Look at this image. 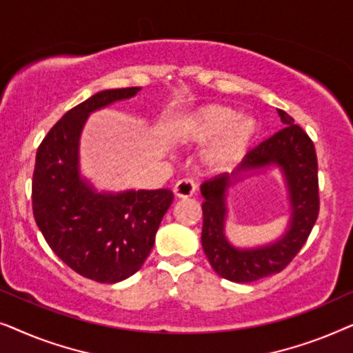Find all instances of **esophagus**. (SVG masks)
Segmentation results:
<instances>
[{
  "mask_svg": "<svg viewBox=\"0 0 353 353\" xmlns=\"http://www.w3.org/2000/svg\"><path fill=\"white\" fill-rule=\"evenodd\" d=\"M173 192L176 197H190L196 192V183L191 178H181L180 181L173 186Z\"/></svg>",
  "mask_w": 353,
  "mask_h": 353,
  "instance_id": "esophagus-1",
  "label": "esophagus"
}]
</instances>
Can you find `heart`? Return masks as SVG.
Segmentation results:
<instances>
[{
    "instance_id": "obj_1",
    "label": "heart",
    "mask_w": 353,
    "mask_h": 353,
    "mask_svg": "<svg viewBox=\"0 0 353 353\" xmlns=\"http://www.w3.org/2000/svg\"><path fill=\"white\" fill-rule=\"evenodd\" d=\"M257 134L254 119L243 117L228 105L210 104L197 109L183 120L178 128V137L185 144H209L207 162L216 168H226L239 162L245 156Z\"/></svg>"
}]
</instances>
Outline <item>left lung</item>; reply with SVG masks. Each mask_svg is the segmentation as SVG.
Masks as SVG:
<instances>
[{
    "label": "left lung",
    "mask_w": 353,
    "mask_h": 353,
    "mask_svg": "<svg viewBox=\"0 0 353 353\" xmlns=\"http://www.w3.org/2000/svg\"><path fill=\"white\" fill-rule=\"evenodd\" d=\"M284 127L250 149L238 172L278 165L286 176L291 196V223L288 233L276 243L259 249H236L225 238V191L231 178L220 173L202 183V248L212 268L221 278L234 283H252L283 272L307 243L320 212L318 161L310 137L294 123V119L278 109ZM234 173V175H236Z\"/></svg>",
    "instance_id": "obj_1"
}]
</instances>
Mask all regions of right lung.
<instances>
[{
  "instance_id": "obj_1",
  "label": "right lung",
  "mask_w": 353,
  "mask_h": 353,
  "mask_svg": "<svg viewBox=\"0 0 353 353\" xmlns=\"http://www.w3.org/2000/svg\"><path fill=\"white\" fill-rule=\"evenodd\" d=\"M139 90L93 94L65 112L37 151L32 207L38 228L67 267L98 283H119L141 268L173 201L170 190L98 194L79 176V138L86 117Z\"/></svg>"
}]
</instances>
